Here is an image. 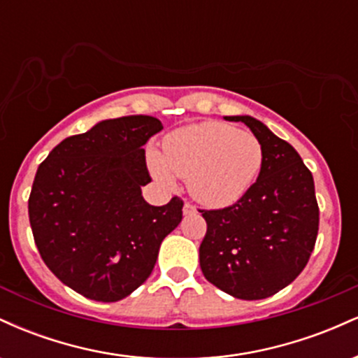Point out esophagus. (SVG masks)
I'll list each match as a JSON object with an SVG mask.
<instances>
[{
	"label": "esophagus",
	"mask_w": 358,
	"mask_h": 358,
	"mask_svg": "<svg viewBox=\"0 0 358 358\" xmlns=\"http://www.w3.org/2000/svg\"><path fill=\"white\" fill-rule=\"evenodd\" d=\"M195 212H196L195 205L190 203V202H185V205H183V213H185V215H192V213H195Z\"/></svg>",
	"instance_id": "esophagus-1"
}]
</instances>
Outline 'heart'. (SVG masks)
<instances>
[{
	"instance_id": "obj_1",
	"label": "heart",
	"mask_w": 358,
	"mask_h": 358,
	"mask_svg": "<svg viewBox=\"0 0 358 358\" xmlns=\"http://www.w3.org/2000/svg\"><path fill=\"white\" fill-rule=\"evenodd\" d=\"M262 162L264 150L252 133L215 121L175 131L165 139L163 159L150 156L156 178L171 183L173 173L188 180L192 195L210 207L237 202L257 178Z\"/></svg>"
}]
</instances>
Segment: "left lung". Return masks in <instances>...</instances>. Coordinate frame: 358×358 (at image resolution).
<instances>
[{
    "label": "left lung",
    "mask_w": 358,
    "mask_h": 358,
    "mask_svg": "<svg viewBox=\"0 0 358 358\" xmlns=\"http://www.w3.org/2000/svg\"><path fill=\"white\" fill-rule=\"evenodd\" d=\"M249 127L264 150L256 183L236 203L200 210L205 279L239 299H264L298 278L313 252L320 210L313 175L301 156L257 119L227 116Z\"/></svg>",
    "instance_id": "1"
}]
</instances>
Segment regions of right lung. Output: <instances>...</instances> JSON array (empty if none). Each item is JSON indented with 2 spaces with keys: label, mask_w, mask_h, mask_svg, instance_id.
<instances>
[{
  "label": "right lung",
  "mask_w": 358,
  "mask_h": 358,
  "mask_svg": "<svg viewBox=\"0 0 358 358\" xmlns=\"http://www.w3.org/2000/svg\"><path fill=\"white\" fill-rule=\"evenodd\" d=\"M159 119H108L65 138L40 163L28 199L31 232L47 268L89 299L113 303L150 278L159 245L182 222L183 200L143 199L151 182L143 145Z\"/></svg>",
  "instance_id": "right-lung-1"
}]
</instances>
